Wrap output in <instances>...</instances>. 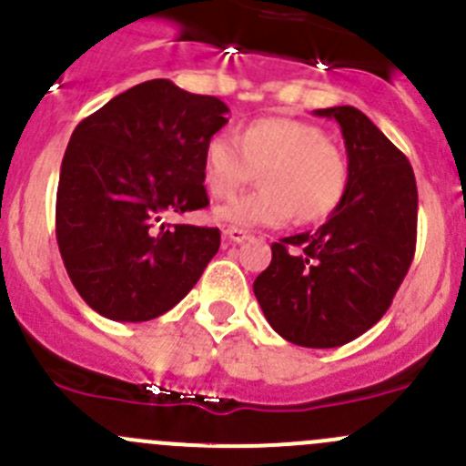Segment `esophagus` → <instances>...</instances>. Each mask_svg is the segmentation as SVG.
<instances>
[{
    "instance_id": "34e87169",
    "label": "esophagus",
    "mask_w": 466,
    "mask_h": 466,
    "mask_svg": "<svg viewBox=\"0 0 466 466\" xmlns=\"http://www.w3.org/2000/svg\"><path fill=\"white\" fill-rule=\"evenodd\" d=\"M225 237H228L232 243H246L248 238H252V234L243 228H228L225 229Z\"/></svg>"
}]
</instances>
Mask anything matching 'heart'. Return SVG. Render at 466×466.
<instances>
[{
  "instance_id": "b5f03b06",
  "label": "heart",
  "mask_w": 466,
  "mask_h": 466,
  "mask_svg": "<svg viewBox=\"0 0 466 466\" xmlns=\"http://www.w3.org/2000/svg\"><path fill=\"white\" fill-rule=\"evenodd\" d=\"M239 142L218 133L203 150V182L211 198L229 200L261 171L257 194L216 209L220 223L255 228L318 223L331 216L347 191L345 153L318 126L289 116H266L238 130Z\"/></svg>"
}]
</instances>
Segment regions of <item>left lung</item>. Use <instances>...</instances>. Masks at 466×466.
I'll return each instance as SVG.
<instances>
[{
  "label": "left lung",
  "mask_w": 466,
  "mask_h": 466,
  "mask_svg": "<svg viewBox=\"0 0 466 466\" xmlns=\"http://www.w3.org/2000/svg\"><path fill=\"white\" fill-rule=\"evenodd\" d=\"M345 137L350 180L316 232L272 243L255 279L270 327L299 347L329 350L374 327L392 304L417 243V182L410 162L351 106L324 107Z\"/></svg>",
  "instance_id": "8db88e82"
}]
</instances>
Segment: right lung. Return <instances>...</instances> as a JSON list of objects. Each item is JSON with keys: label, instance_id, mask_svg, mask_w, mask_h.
<instances>
[{"label": "right lung", "instance_id": "add662e5", "mask_svg": "<svg viewBox=\"0 0 466 466\" xmlns=\"http://www.w3.org/2000/svg\"><path fill=\"white\" fill-rule=\"evenodd\" d=\"M225 112L220 98L153 78L72 133L56 194V238L78 295L103 318L162 316L218 252V228L164 216L209 205L203 150L228 124Z\"/></svg>", "mask_w": 466, "mask_h": 466}]
</instances>
